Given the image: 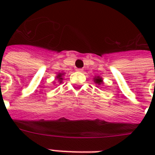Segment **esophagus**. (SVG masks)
I'll use <instances>...</instances> for the list:
<instances>
[{
    "label": "esophagus",
    "mask_w": 155,
    "mask_h": 155,
    "mask_svg": "<svg viewBox=\"0 0 155 155\" xmlns=\"http://www.w3.org/2000/svg\"><path fill=\"white\" fill-rule=\"evenodd\" d=\"M76 71H80V72H82L84 70H83L82 68H77V69H76Z\"/></svg>",
    "instance_id": "obj_1"
}]
</instances>
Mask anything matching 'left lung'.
Wrapping results in <instances>:
<instances>
[{
	"instance_id": "obj_1",
	"label": "left lung",
	"mask_w": 155,
	"mask_h": 155,
	"mask_svg": "<svg viewBox=\"0 0 155 155\" xmlns=\"http://www.w3.org/2000/svg\"><path fill=\"white\" fill-rule=\"evenodd\" d=\"M94 82L98 85H101L103 84V79L100 76H96L94 78Z\"/></svg>"
}]
</instances>
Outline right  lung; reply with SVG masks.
I'll list each match as a JSON object with an SVG mask.
<instances>
[{"label":"right lung","instance_id":"add662e5","mask_svg":"<svg viewBox=\"0 0 155 155\" xmlns=\"http://www.w3.org/2000/svg\"><path fill=\"white\" fill-rule=\"evenodd\" d=\"M64 75V73H58L57 76H56V79H58V80L59 81V83L62 82V80H63V75Z\"/></svg>","mask_w":155,"mask_h":155}]
</instances>
